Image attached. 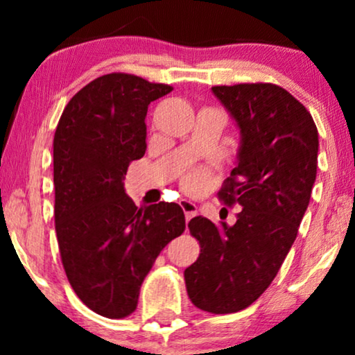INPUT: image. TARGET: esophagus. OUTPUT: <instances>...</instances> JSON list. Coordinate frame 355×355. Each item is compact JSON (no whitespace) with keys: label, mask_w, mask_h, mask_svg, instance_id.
I'll return each mask as SVG.
<instances>
[{"label":"esophagus","mask_w":355,"mask_h":355,"mask_svg":"<svg viewBox=\"0 0 355 355\" xmlns=\"http://www.w3.org/2000/svg\"><path fill=\"white\" fill-rule=\"evenodd\" d=\"M179 205H181V208L184 210V215H186V221L187 223L191 221L192 218L197 215L196 203H192L191 200H181V202H179Z\"/></svg>","instance_id":"esophagus-1"}]
</instances>
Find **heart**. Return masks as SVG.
Here are the masks:
<instances>
[{"label": "heart", "instance_id": "obj_1", "mask_svg": "<svg viewBox=\"0 0 355 355\" xmlns=\"http://www.w3.org/2000/svg\"><path fill=\"white\" fill-rule=\"evenodd\" d=\"M207 171L203 168H196V169H191L186 176H184L182 182H184V187L187 189V191L191 192H197L203 189V186L207 184Z\"/></svg>", "mask_w": 355, "mask_h": 355}]
</instances>
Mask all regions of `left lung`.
Returning a JSON list of instances; mask_svg holds the SVG:
<instances>
[{"label":"left lung","instance_id":"left-lung-1","mask_svg":"<svg viewBox=\"0 0 355 355\" xmlns=\"http://www.w3.org/2000/svg\"><path fill=\"white\" fill-rule=\"evenodd\" d=\"M211 90L241 130L237 166L218 197L242 210L232 226L192 218L189 230L200 255L184 279L192 304L218 315L249 307L283 265L317 178L318 130L307 108L279 85L257 82Z\"/></svg>","mask_w":355,"mask_h":355}]
</instances>
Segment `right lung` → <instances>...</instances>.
<instances>
[{"label": "right lung", "mask_w": 355, "mask_h": 355, "mask_svg": "<svg viewBox=\"0 0 355 355\" xmlns=\"http://www.w3.org/2000/svg\"><path fill=\"white\" fill-rule=\"evenodd\" d=\"M171 90L111 72L77 92L58 123L53 181L61 261L77 297L106 318L137 309L159 252L186 230L178 203L137 208L123 184L130 162L147 150L148 105Z\"/></svg>", "instance_id": "add662e5"}]
</instances>
